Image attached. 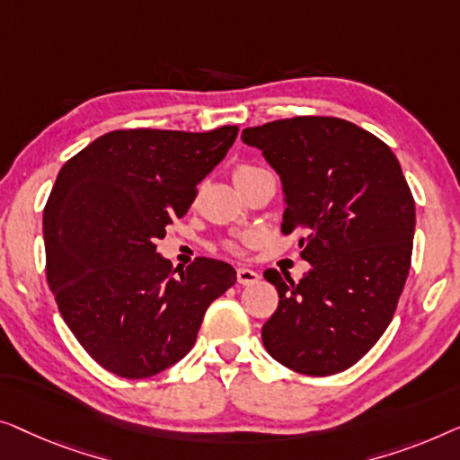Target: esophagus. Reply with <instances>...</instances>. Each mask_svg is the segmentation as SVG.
<instances>
[{
  "mask_svg": "<svg viewBox=\"0 0 460 460\" xmlns=\"http://www.w3.org/2000/svg\"><path fill=\"white\" fill-rule=\"evenodd\" d=\"M237 281L242 283V286H254V283L261 281V275H258L256 270H252V269L239 267L237 269Z\"/></svg>",
  "mask_w": 460,
  "mask_h": 460,
  "instance_id": "1",
  "label": "esophagus"
}]
</instances>
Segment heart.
Instances as JSON below:
<instances>
[{"mask_svg": "<svg viewBox=\"0 0 460 460\" xmlns=\"http://www.w3.org/2000/svg\"><path fill=\"white\" fill-rule=\"evenodd\" d=\"M254 171H258V168H254V166H248V164H242V166H237V168H235V172H233V179H235V177H242V174L254 172ZM231 248H235V245H231Z\"/></svg>", "mask_w": 460, "mask_h": 460, "instance_id": "heart-1", "label": "heart"}]
</instances>
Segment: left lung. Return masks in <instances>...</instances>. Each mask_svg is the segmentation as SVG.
I'll return each instance as SVG.
<instances>
[{
	"label": "left lung",
	"instance_id": "left-lung-1",
	"mask_svg": "<svg viewBox=\"0 0 460 460\" xmlns=\"http://www.w3.org/2000/svg\"><path fill=\"white\" fill-rule=\"evenodd\" d=\"M283 185L281 231H304L308 273L269 269L279 304L262 327L277 362L302 375L346 371L390 325L411 269L415 199L384 141L332 116L243 128Z\"/></svg>",
	"mask_w": 460,
	"mask_h": 460
}]
</instances>
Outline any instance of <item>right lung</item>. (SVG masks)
<instances>
[{
	"label": "right lung",
	"instance_id": "add662e5",
	"mask_svg": "<svg viewBox=\"0 0 460 460\" xmlns=\"http://www.w3.org/2000/svg\"><path fill=\"white\" fill-rule=\"evenodd\" d=\"M237 131H112L58 172L43 210L45 273L70 332L110 373L144 379L172 367L235 283V269L212 258L174 276L156 243Z\"/></svg>",
	"mask_w": 460,
	"mask_h": 460
}]
</instances>
